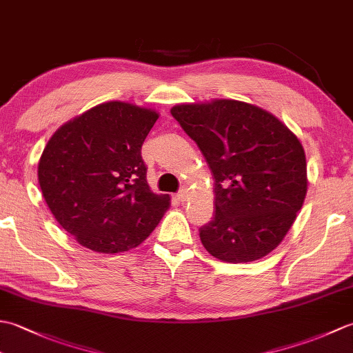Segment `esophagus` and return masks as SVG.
<instances>
[{"label": "esophagus", "mask_w": 353, "mask_h": 353, "mask_svg": "<svg viewBox=\"0 0 353 353\" xmlns=\"http://www.w3.org/2000/svg\"><path fill=\"white\" fill-rule=\"evenodd\" d=\"M186 197H188V192H186V190H181L177 194H176V199L179 201H185Z\"/></svg>", "instance_id": "esophagus-1"}]
</instances>
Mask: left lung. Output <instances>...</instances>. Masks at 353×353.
Listing matches in <instances>:
<instances>
[{
	"mask_svg": "<svg viewBox=\"0 0 353 353\" xmlns=\"http://www.w3.org/2000/svg\"><path fill=\"white\" fill-rule=\"evenodd\" d=\"M171 115L214 174L215 214L199 230L205 249L234 264L274 250L306 196L301 141L270 112L244 101L179 104Z\"/></svg>",
	"mask_w": 353,
	"mask_h": 353,
	"instance_id": "left-lung-1",
	"label": "left lung"
}]
</instances>
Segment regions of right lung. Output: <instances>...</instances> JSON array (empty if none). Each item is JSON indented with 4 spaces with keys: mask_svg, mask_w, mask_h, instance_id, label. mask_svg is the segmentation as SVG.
Masks as SVG:
<instances>
[{
    "mask_svg": "<svg viewBox=\"0 0 353 353\" xmlns=\"http://www.w3.org/2000/svg\"><path fill=\"white\" fill-rule=\"evenodd\" d=\"M159 114L109 101L63 124L43 148L37 179L57 223L86 249L138 247L170 208L147 183L141 156Z\"/></svg>",
    "mask_w": 353,
    "mask_h": 353,
    "instance_id": "1",
    "label": "right lung"
}]
</instances>
